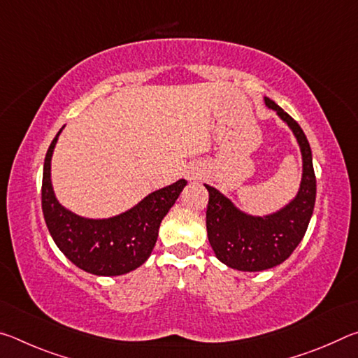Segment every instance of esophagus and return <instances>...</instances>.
<instances>
[{"label":"esophagus","mask_w":358,"mask_h":358,"mask_svg":"<svg viewBox=\"0 0 358 358\" xmlns=\"http://www.w3.org/2000/svg\"><path fill=\"white\" fill-rule=\"evenodd\" d=\"M192 178H194V175H192Z\"/></svg>","instance_id":"1"}]
</instances>
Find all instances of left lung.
Instances as JSON below:
<instances>
[{"instance_id":"8db88e82","label":"left lung","mask_w":358,"mask_h":358,"mask_svg":"<svg viewBox=\"0 0 358 358\" xmlns=\"http://www.w3.org/2000/svg\"><path fill=\"white\" fill-rule=\"evenodd\" d=\"M265 106L275 110L300 147L303 172L296 196L275 213L254 216L235 207L216 187L205 185L210 194L207 234L216 257L230 268L262 271L282 264L305 237L316 202V175L311 147L299 123L268 98Z\"/></svg>"}]
</instances>
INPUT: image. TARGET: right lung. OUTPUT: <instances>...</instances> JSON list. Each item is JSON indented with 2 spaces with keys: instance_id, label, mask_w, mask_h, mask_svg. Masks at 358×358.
<instances>
[{
  "instance_id": "add662e5",
  "label": "right lung",
  "mask_w": 358,
  "mask_h": 358,
  "mask_svg": "<svg viewBox=\"0 0 358 358\" xmlns=\"http://www.w3.org/2000/svg\"><path fill=\"white\" fill-rule=\"evenodd\" d=\"M63 128L47 150L42 175V213L48 232L59 251L83 271L98 276L129 273L150 257L161 221L173 207L186 180L148 194L117 216L102 220L78 216L58 202L50 178L52 155Z\"/></svg>"
}]
</instances>
